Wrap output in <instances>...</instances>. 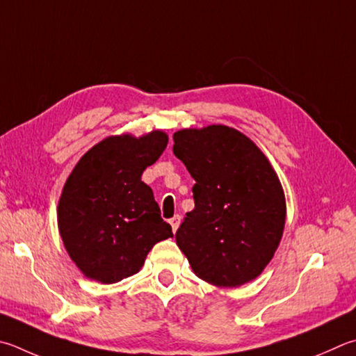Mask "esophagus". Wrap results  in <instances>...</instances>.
<instances>
[{
	"label": "esophagus",
	"mask_w": 356,
	"mask_h": 356,
	"mask_svg": "<svg viewBox=\"0 0 356 356\" xmlns=\"http://www.w3.org/2000/svg\"><path fill=\"white\" fill-rule=\"evenodd\" d=\"M170 224H171V227H172V232H176L179 229V225H180V216L176 215L174 218H171L170 219Z\"/></svg>",
	"instance_id": "obj_1"
}]
</instances>
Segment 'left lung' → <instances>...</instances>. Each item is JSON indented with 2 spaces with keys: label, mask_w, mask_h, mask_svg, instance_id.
Wrapping results in <instances>:
<instances>
[{
  "label": "left lung",
  "mask_w": 356,
  "mask_h": 356,
  "mask_svg": "<svg viewBox=\"0 0 356 356\" xmlns=\"http://www.w3.org/2000/svg\"><path fill=\"white\" fill-rule=\"evenodd\" d=\"M172 138L174 156L196 180L195 209L176 232L193 273L224 288L257 279L285 229L286 202L274 168L234 127L182 129Z\"/></svg>",
  "instance_id": "8db88e82"
}]
</instances>
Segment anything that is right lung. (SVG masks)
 Listing matches in <instances>:
<instances>
[{"mask_svg":"<svg viewBox=\"0 0 356 356\" xmlns=\"http://www.w3.org/2000/svg\"><path fill=\"white\" fill-rule=\"evenodd\" d=\"M168 145L152 131L107 137L77 161L63 185L57 224L71 260L88 279L116 283L137 274L154 244L172 236L141 180Z\"/></svg>","mask_w":356,"mask_h":356,"instance_id":"obj_1","label":"right lung"}]
</instances>
